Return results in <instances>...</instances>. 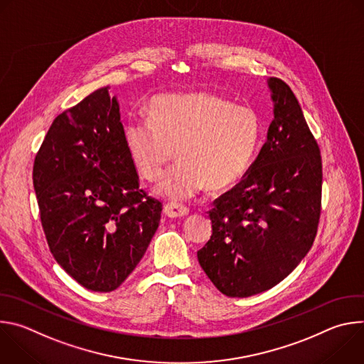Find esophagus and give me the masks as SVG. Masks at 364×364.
I'll return each instance as SVG.
<instances>
[{
	"label": "esophagus",
	"mask_w": 364,
	"mask_h": 364,
	"mask_svg": "<svg viewBox=\"0 0 364 364\" xmlns=\"http://www.w3.org/2000/svg\"><path fill=\"white\" fill-rule=\"evenodd\" d=\"M164 213H166V216H168L171 219L184 218L188 215V207L178 204V203H167L164 205Z\"/></svg>",
	"instance_id": "esophagus-1"
}]
</instances>
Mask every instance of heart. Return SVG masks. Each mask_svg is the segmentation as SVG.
<instances>
[{
	"mask_svg": "<svg viewBox=\"0 0 364 364\" xmlns=\"http://www.w3.org/2000/svg\"><path fill=\"white\" fill-rule=\"evenodd\" d=\"M146 115L127 124V149L145 180L160 178L177 155L178 164L155 187L170 200L193 197L205 187L222 191L236 186L261 144L257 114L212 92L159 95Z\"/></svg>",
	"mask_w": 364,
	"mask_h": 364,
	"instance_id": "heart-1",
	"label": "heart"
}]
</instances>
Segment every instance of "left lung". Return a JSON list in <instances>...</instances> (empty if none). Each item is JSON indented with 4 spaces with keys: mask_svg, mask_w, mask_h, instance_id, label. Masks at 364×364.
Segmentation results:
<instances>
[{
    "mask_svg": "<svg viewBox=\"0 0 364 364\" xmlns=\"http://www.w3.org/2000/svg\"><path fill=\"white\" fill-rule=\"evenodd\" d=\"M274 119L246 177L215 200L198 264L226 296L246 298L285 279L314 243L323 164L291 87L269 77Z\"/></svg>",
    "mask_w": 364,
    "mask_h": 364,
    "instance_id": "1",
    "label": "left lung"
}]
</instances>
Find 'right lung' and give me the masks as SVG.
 Here are the masks:
<instances>
[{
	"label": "right lung",
	"instance_id": "1",
	"mask_svg": "<svg viewBox=\"0 0 364 364\" xmlns=\"http://www.w3.org/2000/svg\"><path fill=\"white\" fill-rule=\"evenodd\" d=\"M108 89L95 90L53 121L33 167L50 252L95 292H111L129 277L163 210L139 187L118 100Z\"/></svg>",
	"mask_w": 364,
	"mask_h": 364
}]
</instances>
